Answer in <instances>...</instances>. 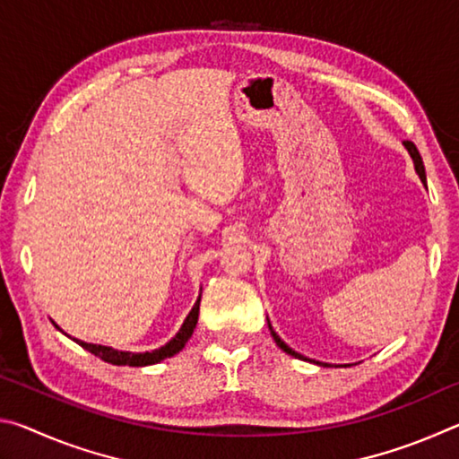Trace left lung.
Here are the masks:
<instances>
[{"label": "left lung", "mask_w": 459, "mask_h": 459, "mask_svg": "<svg viewBox=\"0 0 459 459\" xmlns=\"http://www.w3.org/2000/svg\"><path fill=\"white\" fill-rule=\"evenodd\" d=\"M405 147L409 150V153H411V158H413V161H415V169H417V174H419V178H421V182L425 184V168H423V160H421V155H419V152H417V147H415V143L413 142H405ZM269 330H271V336H273V340L277 342V346L281 348L283 352H287L290 356H295V359H301V360H307L306 356H301V354H298L295 351H291L290 346L285 344V342L277 336V333L273 332V328H271L269 325Z\"/></svg>", "instance_id": "obj_1"}]
</instances>
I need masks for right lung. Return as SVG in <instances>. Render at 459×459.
Masks as SVG:
<instances>
[{
  "instance_id": "add662e5",
  "label": "right lung",
  "mask_w": 459,
  "mask_h": 459,
  "mask_svg": "<svg viewBox=\"0 0 459 459\" xmlns=\"http://www.w3.org/2000/svg\"><path fill=\"white\" fill-rule=\"evenodd\" d=\"M198 312H200V299L194 304L192 312L186 317L180 332L176 333V336L168 342L166 346L158 348V351L153 352H143V354H134V352H121V351H113V348L108 346H99V344H87V342L82 340H74L79 342V344L84 348V351H89L91 354L99 356L100 360H105L108 364H117V367H147V364H158L161 360L169 359V356H174L182 351L186 346V342L190 340L194 328H196V322H198Z\"/></svg>"
}]
</instances>
